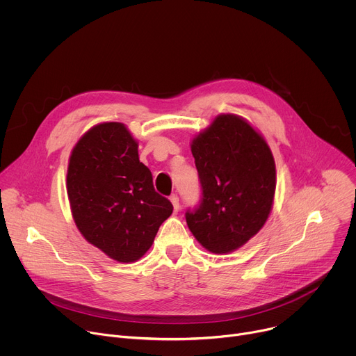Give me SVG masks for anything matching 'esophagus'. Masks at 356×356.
<instances>
[{
    "instance_id": "34e87169",
    "label": "esophagus",
    "mask_w": 356,
    "mask_h": 356,
    "mask_svg": "<svg viewBox=\"0 0 356 356\" xmlns=\"http://www.w3.org/2000/svg\"><path fill=\"white\" fill-rule=\"evenodd\" d=\"M170 201H172V204H173L175 213L177 214V211H179V209H180V204H179V197H177V194H172V195H170Z\"/></svg>"
}]
</instances>
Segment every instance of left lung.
<instances>
[{"label": "left lung", "mask_w": 356, "mask_h": 356, "mask_svg": "<svg viewBox=\"0 0 356 356\" xmlns=\"http://www.w3.org/2000/svg\"><path fill=\"white\" fill-rule=\"evenodd\" d=\"M190 146L202 197L186 213L188 229L213 253L236 250L262 229L272 211V150L255 128L234 114L216 117Z\"/></svg>", "instance_id": "obj_1"}]
</instances>
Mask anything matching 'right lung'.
Here are the masks:
<instances>
[{"instance_id": "obj_1", "label": "right lung", "mask_w": 356, "mask_h": 356, "mask_svg": "<svg viewBox=\"0 0 356 356\" xmlns=\"http://www.w3.org/2000/svg\"><path fill=\"white\" fill-rule=\"evenodd\" d=\"M67 197L86 241L122 264L142 258L173 213L121 122L98 124L79 139L69 159Z\"/></svg>"}]
</instances>
